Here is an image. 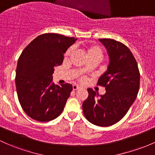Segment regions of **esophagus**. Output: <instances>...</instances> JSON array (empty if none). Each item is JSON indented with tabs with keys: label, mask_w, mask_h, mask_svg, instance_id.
I'll return each instance as SVG.
<instances>
[{
	"label": "esophagus",
	"mask_w": 155,
	"mask_h": 155,
	"mask_svg": "<svg viewBox=\"0 0 155 155\" xmlns=\"http://www.w3.org/2000/svg\"><path fill=\"white\" fill-rule=\"evenodd\" d=\"M79 86H78V85H76V84H73V91H76V90H78V89H79Z\"/></svg>",
	"instance_id": "1"
}]
</instances>
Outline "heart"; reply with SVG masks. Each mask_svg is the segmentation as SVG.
<instances>
[{"label": "heart", "mask_w": 155, "mask_h": 155, "mask_svg": "<svg viewBox=\"0 0 155 155\" xmlns=\"http://www.w3.org/2000/svg\"><path fill=\"white\" fill-rule=\"evenodd\" d=\"M84 51H85L87 57L90 56H92V55H98V56L102 57V50H101V49L99 48V47L95 46V45H90V46L84 47ZM72 50H73L72 48L68 49V50L66 51V53H65L64 56L66 57V58L67 57L69 56L71 54V53H72ZM85 80H86L85 77L79 78V81H80L81 82H85Z\"/></svg>", "instance_id": "obj_1"}]
</instances>
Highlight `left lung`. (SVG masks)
<instances>
[{
    "instance_id": "1",
    "label": "left lung",
    "mask_w": 155,
    "mask_h": 155,
    "mask_svg": "<svg viewBox=\"0 0 155 155\" xmlns=\"http://www.w3.org/2000/svg\"><path fill=\"white\" fill-rule=\"evenodd\" d=\"M109 56L107 70L99 77L97 85L105 87L99 95L88 88V97L83 102L82 110L92 124L110 126L126 114L137 98L140 87L137 63L125 45L110 38H100Z\"/></svg>"
}]
</instances>
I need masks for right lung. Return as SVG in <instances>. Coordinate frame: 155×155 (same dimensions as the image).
I'll list each match as a JSON object with an SVG mask.
<instances>
[{
  "label": "right lung",
  "instance_id": "obj_1",
  "mask_svg": "<svg viewBox=\"0 0 155 155\" xmlns=\"http://www.w3.org/2000/svg\"><path fill=\"white\" fill-rule=\"evenodd\" d=\"M76 40L56 33L42 34L19 57L15 76L18 98L24 112L33 120L48 122L62 112L73 86L68 83L56 85L53 73Z\"/></svg>",
  "mask_w": 155,
  "mask_h": 155
}]
</instances>
